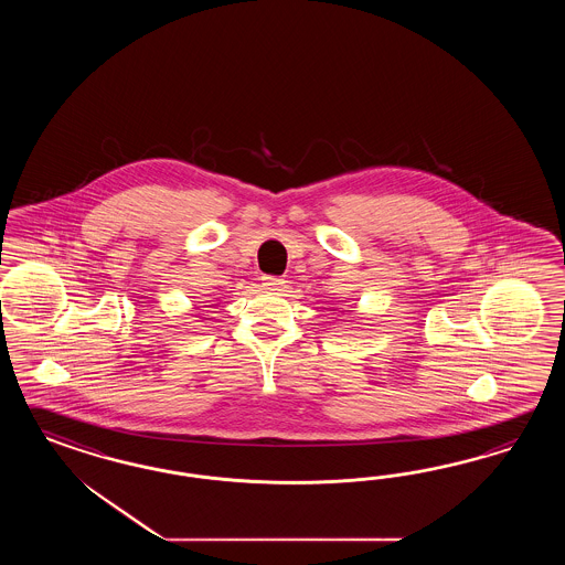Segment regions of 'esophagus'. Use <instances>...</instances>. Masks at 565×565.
Segmentation results:
<instances>
[{
    "instance_id": "obj_1",
    "label": "esophagus",
    "mask_w": 565,
    "mask_h": 565,
    "mask_svg": "<svg viewBox=\"0 0 565 565\" xmlns=\"http://www.w3.org/2000/svg\"><path fill=\"white\" fill-rule=\"evenodd\" d=\"M284 279H279V277H275V275H263V286L267 288V290L279 291L284 288Z\"/></svg>"
}]
</instances>
